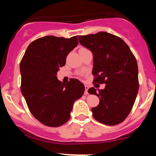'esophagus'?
<instances>
[{
  "mask_svg": "<svg viewBox=\"0 0 156 156\" xmlns=\"http://www.w3.org/2000/svg\"><path fill=\"white\" fill-rule=\"evenodd\" d=\"M88 89H89V86L85 85V94H88Z\"/></svg>",
  "mask_w": 156,
  "mask_h": 156,
  "instance_id": "34e87169",
  "label": "esophagus"
}]
</instances>
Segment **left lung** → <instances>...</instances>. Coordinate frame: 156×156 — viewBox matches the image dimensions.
I'll list each match as a JSON object with an SVG mask.
<instances>
[{
	"label": "left lung",
	"mask_w": 156,
	"mask_h": 156,
	"mask_svg": "<svg viewBox=\"0 0 156 156\" xmlns=\"http://www.w3.org/2000/svg\"><path fill=\"white\" fill-rule=\"evenodd\" d=\"M78 39L92 53L94 83H105L103 89L88 90L100 98L92 108L93 117L104 125L119 124L129 114L139 91L136 59L128 44L112 34L101 31Z\"/></svg>",
	"instance_id": "1"
}]
</instances>
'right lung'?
<instances>
[{
  "label": "right lung",
  "instance_id": "1",
  "mask_svg": "<svg viewBox=\"0 0 156 156\" xmlns=\"http://www.w3.org/2000/svg\"><path fill=\"white\" fill-rule=\"evenodd\" d=\"M77 37L46 36L36 39L28 45L20 64L22 94L34 117L47 126L67 122L73 103L85 90L78 80L64 84L56 76L59 67L65 65L68 53L78 45Z\"/></svg>",
  "mask_w": 156,
  "mask_h": 156
}]
</instances>
